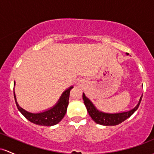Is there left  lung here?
<instances>
[{"label":"left lung","instance_id":"8db88e82","mask_svg":"<svg viewBox=\"0 0 154 154\" xmlns=\"http://www.w3.org/2000/svg\"><path fill=\"white\" fill-rule=\"evenodd\" d=\"M142 97L143 95L140 98L137 105L132 109L127 110V111L113 113H107V112L102 111V110L98 109L95 105L93 104L92 102L87 97H86L85 94L83 93V100H84V105H85L89 116L95 123L103 126L118 125V124L124 122L126 119L129 118L137 110L138 107L140 104Z\"/></svg>","mask_w":154,"mask_h":154}]
</instances>
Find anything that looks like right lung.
<instances>
[{
  "label": "right lung",
  "instance_id": "right-lung-1",
  "mask_svg": "<svg viewBox=\"0 0 154 154\" xmlns=\"http://www.w3.org/2000/svg\"><path fill=\"white\" fill-rule=\"evenodd\" d=\"M72 88L73 86H71L68 87L66 90L64 91L62 95L60 96V99L58 100L57 103L54 106L51 107L44 111L38 112V113L30 112L20 106V105L17 103L14 91V100L16 102L17 108L27 120H29L32 123L38 124V125L51 127V126L57 124L65 116L69 103L68 100L69 97H70V91Z\"/></svg>",
  "mask_w": 154,
  "mask_h": 154
}]
</instances>
